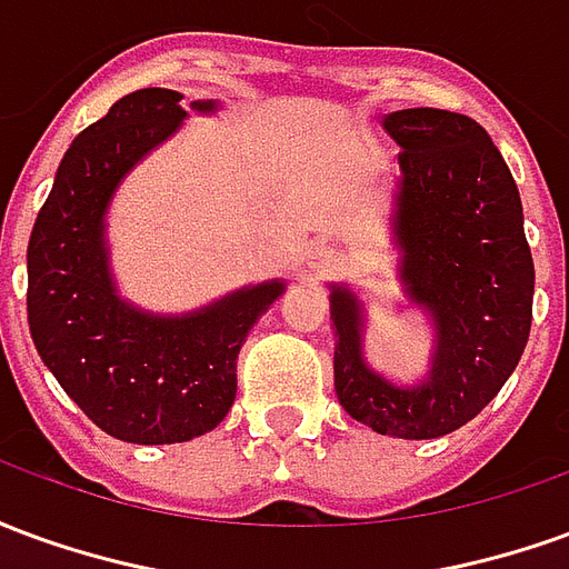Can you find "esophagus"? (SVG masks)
Masks as SVG:
<instances>
[{
	"instance_id": "esophagus-1",
	"label": "esophagus",
	"mask_w": 569,
	"mask_h": 569,
	"mask_svg": "<svg viewBox=\"0 0 569 569\" xmlns=\"http://www.w3.org/2000/svg\"><path fill=\"white\" fill-rule=\"evenodd\" d=\"M341 268V256L335 252L332 247H326V243H317V247H310L308 252V271L322 277V273H332Z\"/></svg>"
}]
</instances>
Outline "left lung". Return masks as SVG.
<instances>
[{"label": "left lung", "instance_id": "1", "mask_svg": "<svg viewBox=\"0 0 569 569\" xmlns=\"http://www.w3.org/2000/svg\"><path fill=\"white\" fill-rule=\"evenodd\" d=\"M399 146L393 234L411 305L432 317L423 383L399 387L362 353V305L332 286L335 393L381 436L439 439L488 406L525 353L533 320V256L509 167L478 121L445 109L383 116Z\"/></svg>", "mask_w": 569, "mask_h": 569}]
</instances>
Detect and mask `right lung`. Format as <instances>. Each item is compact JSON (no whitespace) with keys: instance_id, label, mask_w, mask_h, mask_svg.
I'll return each mask as SVG.
<instances>
[{"instance_id":"obj_1","label":"right lung","mask_w":569,"mask_h":569,"mask_svg":"<svg viewBox=\"0 0 569 569\" xmlns=\"http://www.w3.org/2000/svg\"><path fill=\"white\" fill-rule=\"evenodd\" d=\"M212 112L216 103H191ZM182 93L142 88L72 140L27 247V320L57 383L97 427L133 445H173L222 423L237 353L286 283L247 286L182 317L121 301L106 210L118 182L186 121Z\"/></svg>"}]
</instances>
